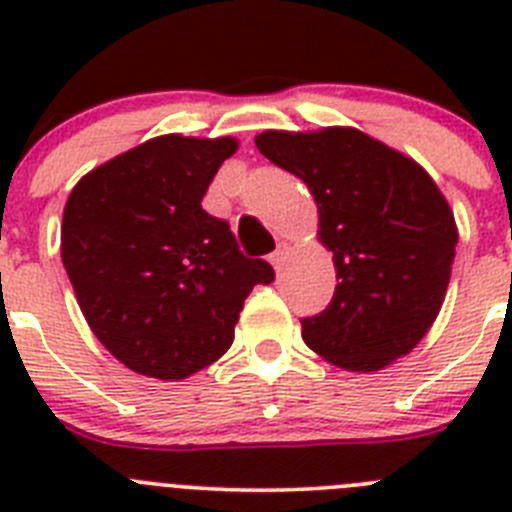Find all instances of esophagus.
Listing matches in <instances>:
<instances>
[{"instance_id": "1", "label": "esophagus", "mask_w": 512, "mask_h": 512, "mask_svg": "<svg viewBox=\"0 0 512 512\" xmlns=\"http://www.w3.org/2000/svg\"><path fill=\"white\" fill-rule=\"evenodd\" d=\"M287 253H289V243H277V251L269 256L271 266H274V269H282L284 261H287Z\"/></svg>"}]
</instances>
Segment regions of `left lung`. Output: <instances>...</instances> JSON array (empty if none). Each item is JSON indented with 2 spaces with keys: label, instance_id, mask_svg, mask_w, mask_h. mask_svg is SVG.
Segmentation results:
<instances>
[{
  "label": "left lung",
  "instance_id": "obj_1",
  "mask_svg": "<svg viewBox=\"0 0 512 512\" xmlns=\"http://www.w3.org/2000/svg\"><path fill=\"white\" fill-rule=\"evenodd\" d=\"M256 148L300 176L333 251L336 295L302 320L307 346L346 372L410 354L441 312L459 230L428 171L356 128L264 130Z\"/></svg>",
  "mask_w": 512,
  "mask_h": 512
}]
</instances>
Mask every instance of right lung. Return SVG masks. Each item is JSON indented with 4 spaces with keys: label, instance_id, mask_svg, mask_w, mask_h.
Returning a JSON list of instances; mask_svg holds the SVG:
<instances>
[{
    "label": "right lung",
    "instance_id": "add662e5",
    "mask_svg": "<svg viewBox=\"0 0 512 512\" xmlns=\"http://www.w3.org/2000/svg\"><path fill=\"white\" fill-rule=\"evenodd\" d=\"M238 140L158 135L71 189L61 259L94 336L143 377L187 379L233 343L243 300L274 269L238 251L202 197Z\"/></svg>",
    "mask_w": 512,
    "mask_h": 512
}]
</instances>
